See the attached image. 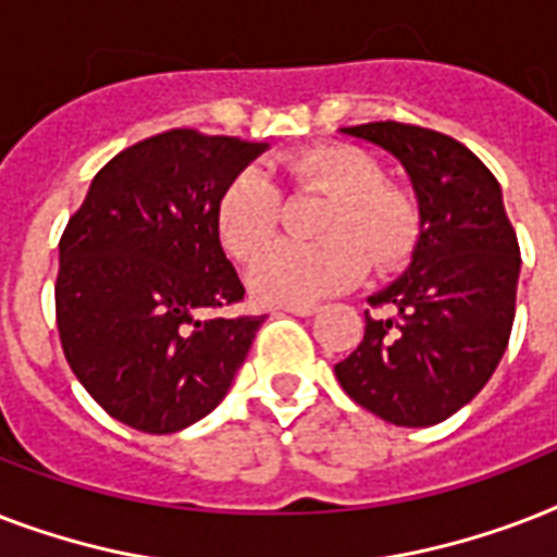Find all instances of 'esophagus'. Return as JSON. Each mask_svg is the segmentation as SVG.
<instances>
[{
    "mask_svg": "<svg viewBox=\"0 0 557 557\" xmlns=\"http://www.w3.org/2000/svg\"><path fill=\"white\" fill-rule=\"evenodd\" d=\"M280 312H288V314H297V318H309V314L318 312V306L314 304H283L277 306Z\"/></svg>",
    "mask_w": 557,
    "mask_h": 557,
    "instance_id": "34e87169",
    "label": "esophagus"
}]
</instances>
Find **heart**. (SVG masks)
Masks as SVG:
<instances>
[{
  "label": "heart",
  "instance_id": "b5f03b06",
  "mask_svg": "<svg viewBox=\"0 0 557 557\" xmlns=\"http://www.w3.org/2000/svg\"><path fill=\"white\" fill-rule=\"evenodd\" d=\"M304 190L326 193L314 243H277L253 262L251 292L265 304H312L356 286L367 257L375 269L405 260L419 234L410 190L384 182L379 161L352 144H314L280 161ZM280 190L262 170L236 173L219 193L216 231L236 260H253L277 227Z\"/></svg>",
  "mask_w": 557,
  "mask_h": 557
}]
</instances>
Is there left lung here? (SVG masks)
Masks as SVG:
<instances>
[{
    "label": "left lung",
    "mask_w": 557,
    "mask_h": 557,
    "mask_svg": "<svg viewBox=\"0 0 557 557\" xmlns=\"http://www.w3.org/2000/svg\"><path fill=\"white\" fill-rule=\"evenodd\" d=\"M341 133L401 161L419 201V243L405 274L370 297L389 318L364 314V341L335 375L384 422H445L509 347L520 248L500 185L468 147L424 126L375 121Z\"/></svg>",
    "instance_id": "1"
}]
</instances>
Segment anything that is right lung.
I'll return each instance as SVG.
<instances>
[{
	"label": "right lung",
	"mask_w": 557,
	"mask_h": 557,
	"mask_svg": "<svg viewBox=\"0 0 557 557\" xmlns=\"http://www.w3.org/2000/svg\"><path fill=\"white\" fill-rule=\"evenodd\" d=\"M269 144L170 129L117 152L60 239L65 361L112 419L176 433L225 398L262 314L222 251L219 193Z\"/></svg>",
	"instance_id": "obj_1"
}]
</instances>
